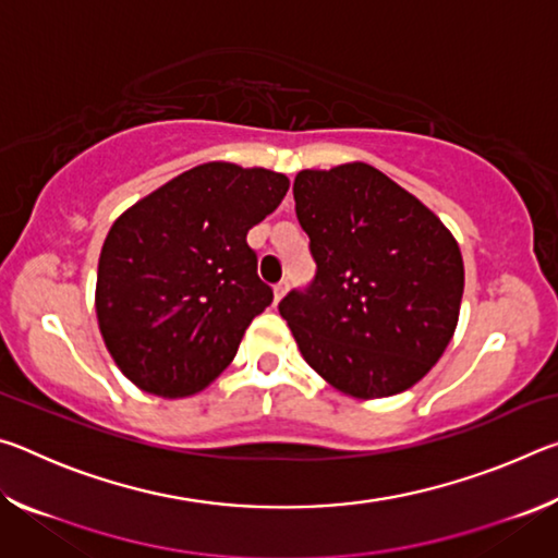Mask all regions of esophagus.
<instances>
[{"mask_svg": "<svg viewBox=\"0 0 558 558\" xmlns=\"http://www.w3.org/2000/svg\"><path fill=\"white\" fill-rule=\"evenodd\" d=\"M286 292H288V282L282 280V282H278L276 288H272V298H276V302H280L282 298H286Z\"/></svg>", "mask_w": 558, "mask_h": 558, "instance_id": "1", "label": "esophagus"}]
</instances>
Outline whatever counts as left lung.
Returning <instances> with one entry per match:
<instances>
[{
	"instance_id": "8db88e82",
	"label": "left lung",
	"mask_w": 558,
	"mask_h": 558,
	"mask_svg": "<svg viewBox=\"0 0 558 558\" xmlns=\"http://www.w3.org/2000/svg\"><path fill=\"white\" fill-rule=\"evenodd\" d=\"M292 196L317 272L278 310L305 362L354 399L411 389L456 332L465 288L458 241L364 162L302 169Z\"/></svg>"
}]
</instances>
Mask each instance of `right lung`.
I'll return each instance as SVG.
<instances>
[{
  "label": "right lung",
  "instance_id": "obj_1",
  "mask_svg": "<svg viewBox=\"0 0 558 558\" xmlns=\"http://www.w3.org/2000/svg\"><path fill=\"white\" fill-rule=\"evenodd\" d=\"M288 177L206 162L174 177L110 226L96 313L120 372L182 399L233 362L243 332L272 302L245 235L278 209Z\"/></svg>",
  "mask_w": 558,
  "mask_h": 558
}]
</instances>
